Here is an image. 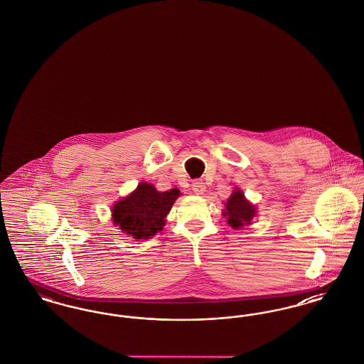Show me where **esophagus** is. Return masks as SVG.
<instances>
[{
    "label": "esophagus",
    "instance_id": "esophagus-1",
    "mask_svg": "<svg viewBox=\"0 0 364 364\" xmlns=\"http://www.w3.org/2000/svg\"><path fill=\"white\" fill-rule=\"evenodd\" d=\"M192 190H193L196 195H202L205 190H206V186H205V183L202 180H195L192 183Z\"/></svg>",
    "mask_w": 364,
    "mask_h": 364
}]
</instances>
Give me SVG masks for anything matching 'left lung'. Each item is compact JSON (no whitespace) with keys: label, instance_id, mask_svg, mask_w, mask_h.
Wrapping results in <instances>:
<instances>
[{"label":"left lung","instance_id":"obj_1","mask_svg":"<svg viewBox=\"0 0 364 364\" xmlns=\"http://www.w3.org/2000/svg\"><path fill=\"white\" fill-rule=\"evenodd\" d=\"M224 215L228 218V224L233 229L251 224V220L255 215V208L247 202L242 191L236 190L226 202Z\"/></svg>","mask_w":364,"mask_h":364}]
</instances>
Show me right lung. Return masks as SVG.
<instances>
[{"label":"right lung","mask_w":364,"mask_h":364,"mask_svg":"<svg viewBox=\"0 0 364 364\" xmlns=\"http://www.w3.org/2000/svg\"><path fill=\"white\" fill-rule=\"evenodd\" d=\"M178 195L176 188L159 192L154 186L141 183L134 193L114 205L113 221L124 233L135 239H149L162 230L165 217Z\"/></svg>","instance_id":"obj_1"}]
</instances>
